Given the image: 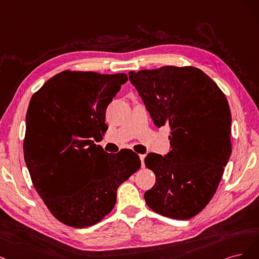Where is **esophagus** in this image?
I'll use <instances>...</instances> for the list:
<instances>
[{"instance_id": "1", "label": "esophagus", "mask_w": 259, "mask_h": 259, "mask_svg": "<svg viewBox=\"0 0 259 259\" xmlns=\"http://www.w3.org/2000/svg\"><path fill=\"white\" fill-rule=\"evenodd\" d=\"M139 157H140V160H141V166H142V168H144V166H145V162H144L145 155H139Z\"/></svg>"}]
</instances>
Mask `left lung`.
I'll list each match as a JSON object with an SVG mask.
<instances>
[{
  "label": "left lung",
  "instance_id": "left-lung-1",
  "mask_svg": "<svg viewBox=\"0 0 259 259\" xmlns=\"http://www.w3.org/2000/svg\"><path fill=\"white\" fill-rule=\"evenodd\" d=\"M129 79L156 126L170 128L171 151L145 158L156 175L145 201L166 218H194L213 198L231 155L227 99L194 66L131 71Z\"/></svg>",
  "mask_w": 259,
  "mask_h": 259
}]
</instances>
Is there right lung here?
Returning <instances> with one entry per match:
<instances>
[{
	"mask_svg": "<svg viewBox=\"0 0 259 259\" xmlns=\"http://www.w3.org/2000/svg\"><path fill=\"white\" fill-rule=\"evenodd\" d=\"M127 74L63 71L32 96L24 161L33 185L55 218L85 228L99 223L116 194L141 166L130 149L108 154L95 142L107 130L105 111Z\"/></svg>",
	"mask_w": 259,
	"mask_h": 259,
	"instance_id": "right-lung-1",
	"label": "right lung"
}]
</instances>
